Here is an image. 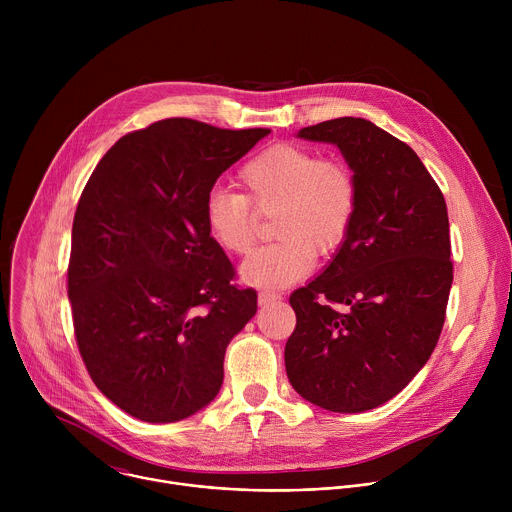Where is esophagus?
<instances>
[{"label":"esophagus","mask_w":512,"mask_h":512,"mask_svg":"<svg viewBox=\"0 0 512 512\" xmlns=\"http://www.w3.org/2000/svg\"><path fill=\"white\" fill-rule=\"evenodd\" d=\"M277 300H281V296L277 294V291H269V289L259 291V304H261V306L273 304V302H277Z\"/></svg>","instance_id":"34e87169"}]
</instances>
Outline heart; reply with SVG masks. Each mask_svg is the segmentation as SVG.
<instances>
[{
	"mask_svg": "<svg viewBox=\"0 0 512 512\" xmlns=\"http://www.w3.org/2000/svg\"><path fill=\"white\" fill-rule=\"evenodd\" d=\"M243 194L212 192L204 223L212 241L231 255H245L257 239V214L273 209L275 243L255 251L241 267L245 283L285 287L310 275L318 257H330L346 241L358 184L350 166L318 158L310 148L279 141L255 154L239 170Z\"/></svg>",
	"mask_w": 512,
	"mask_h": 512,
	"instance_id": "1",
	"label": "heart"
}]
</instances>
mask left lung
I'll return each mask as SVG.
<instances>
[{
	"mask_svg": "<svg viewBox=\"0 0 512 512\" xmlns=\"http://www.w3.org/2000/svg\"><path fill=\"white\" fill-rule=\"evenodd\" d=\"M298 135L338 145L358 208L332 263L289 298L298 322L285 371L306 401L360 413L403 391L440 340L454 279L448 208L409 145L367 119Z\"/></svg>",
	"mask_w": 512,
	"mask_h": 512,
	"instance_id": "obj_1",
	"label": "left lung"
}]
</instances>
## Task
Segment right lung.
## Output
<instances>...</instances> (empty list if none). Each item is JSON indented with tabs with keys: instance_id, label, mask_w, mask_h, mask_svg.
Segmentation results:
<instances>
[{
	"instance_id": "1",
	"label": "right lung",
	"mask_w": 512,
	"mask_h": 512,
	"mask_svg": "<svg viewBox=\"0 0 512 512\" xmlns=\"http://www.w3.org/2000/svg\"><path fill=\"white\" fill-rule=\"evenodd\" d=\"M271 129L174 117L123 135L93 170L72 221L68 300L97 389L150 423L180 421L223 385L225 350L257 291L206 231L225 170Z\"/></svg>"
}]
</instances>
